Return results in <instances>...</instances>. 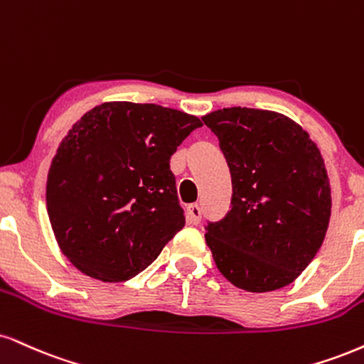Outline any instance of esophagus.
Wrapping results in <instances>:
<instances>
[{
	"instance_id": "34e87169",
	"label": "esophagus",
	"mask_w": 364,
	"mask_h": 364,
	"mask_svg": "<svg viewBox=\"0 0 364 364\" xmlns=\"http://www.w3.org/2000/svg\"><path fill=\"white\" fill-rule=\"evenodd\" d=\"M186 220L190 222V224H198L201 220V208L198 205L193 203V205H188L186 207Z\"/></svg>"
}]
</instances>
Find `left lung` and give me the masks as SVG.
Instances as JSON below:
<instances>
[{
	"label": "left lung",
	"mask_w": 364,
	"mask_h": 364,
	"mask_svg": "<svg viewBox=\"0 0 364 364\" xmlns=\"http://www.w3.org/2000/svg\"><path fill=\"white\" fill-rule=\"evenodd\" d=\"M201 120L218 137L232 176L230 210L205 227L218 271L246 291L287 287L310 264L329 227L321 151L277 112L234 107Z\"/></svg>",
	"instance_id": "obj_1"
}]
</instances>
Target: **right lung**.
Masks as SVG:
<instances>
[{"instance_id": "add662e5", "label": "right lung", "mask_w": 364, "mask_h": 364, "mask_svg": "<svg viewBox=\"0 0 364 364\" xmlns=\"http://www.w3.org/2000/svg\"><path fill=\"white\" fill-rule=\"evenodd\" d=\"M200 118L152 103L95 107L69 130L47 176L64 256L87 277L125 282L185 227L171 156Z\"/></svg>"}]
</instances>
